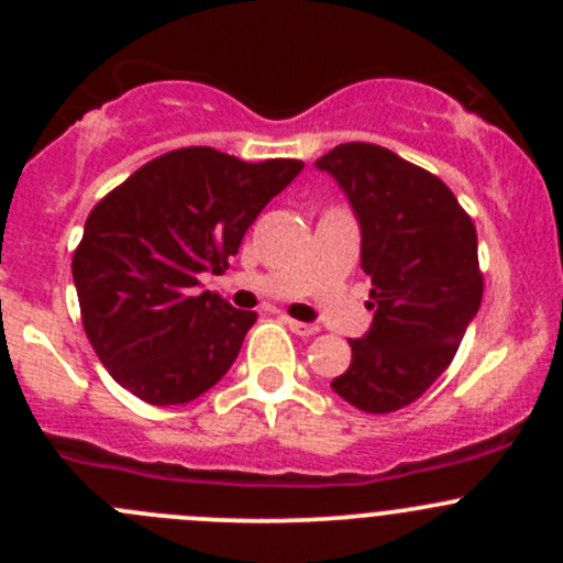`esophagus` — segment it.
<instances>
[{"label": "esophagus", "instance_id": "esophagus-1", "mask_svg": "<svg viewBox=\"0 0 563 563\" xmlns=\"http://www.w3.org/2000/svg\"><path fill=\"white\" fill-rule=\"evenodd\" d=\"M286 321V327L291 329L294 334H302V338H308V334H316V323H302V321H294V318H283Z\"/></svg>", "mask_w": 563, "mask_h": 563}]
</instances>
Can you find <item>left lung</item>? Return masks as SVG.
<instances>
[{
    "instance_id": "obj_1",
    "label": "left lung",
    "mask_w": 563,
    "mask_h": 563,
    "mask_svg": "<svg viewBox=\"0 0 563 563\" xmlns=\"http://www.w3.org/2000/svg\"><path fill=\"white\" fill-rule=\"evenodd\" d=\"M360 223L373 323L332 382L345 402L389 413L450 367L482 302L476 229L439 176L376 144H340L316 161Z\"/></svg>"
}]
</instances>
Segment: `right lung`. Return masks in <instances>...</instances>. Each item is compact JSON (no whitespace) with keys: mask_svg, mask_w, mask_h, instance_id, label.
<instances>
[{"mask_svg":"<svg viewBox=\"0 0 563 563\" xmlns=\"http://www.w3.org/2000/svg\"><path fill=\"white\" fill-rule=\"evenodd\" d=\"M302 168L187 146L146 163L89 212L73 283L89 343L124 389L181 406L229 373L255 313L198 291V275L223 272Z\"/></svg>","mask_w":563,"mask_h":563,"instance_id":"1","label":"right lung"}]
</instances>
